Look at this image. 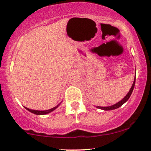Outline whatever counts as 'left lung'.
<instances>
[{
    "instance_id": "8db88e82",
    "label": "left lung",
    "mask_w": 151,
    "mask_h": 151,
    "mask_svg": "<svg viewBox=\"0 0 151 151\" xmlns=\"http://www.w3.org/2000/svg\"><path fill=\"white\" fill-rule=\"evenodd\" d=\"M135 74H136V73H135ZM135 79H136V76H135V78H134V81H133V84H132L131 88H130L129 93H128L127 94V96H126L124 98L122 99V100H120L118 102H117L116 104L111 105V106H96V108L102 109V110H104V111H111V110H114V109H116L117 108H119V107H120L122 105L124 104L126 102H127V100H129L130 96H131L132 92H133V91L134 86H135Z\"/></svg>"
}]
</instances>
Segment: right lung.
Listing matches in <instances>:
<instances>
[{"mask_svg": "<svg viewBox=\"0 0 151 151\" xmlns=\"http://www.w3.org/2000/svg\"><path fill=\"white\" fill-rule=\"evenodd\" d=\"M62 103V102L60 103V104H58L56 106L53 107V108L52 109H49V110H46V111H38V110H32V109H29L28 108H27V107H24L27 110L29 111V112L34 113V114H36V115H46V114H48V113L52 112V111H53L55 110V109H57L58 107L60 106V104Z\"/></svg>", "mask_w": 151, "mask_h": 151, "instance_id": "1", "label": "right lung"}]
</instances>
